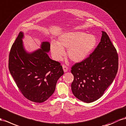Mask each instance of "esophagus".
<instances>
[{
    "label": "esophagus",
    "instance_id": "obj_1",
    "mask_svg": "<svg viewBox=\"0 0 126 126\" xmlns=\"http://www.w3.org/2000/svg\"><path fill=\"white\" fill-rule=\"evenodd\" d=\"M62 67H63V70H64V72H66L67 71V70H68V67H67L66 65H63Z\"/></svg>",
    "mask_w": 126,
    "mask_h": 126
}]
</instances>
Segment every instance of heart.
Segmentation results:
<instances>
[{"label":"heart","instance_id":"1","mask_svg":"<svg viewBox=\"0 0 126 126\" xmlns=\"http://www.w3.org/2000/svg\"><path fill=\"white\" fill-rule=\"evenodd\" d=\"M97 44L96 38L94 35L88 34L81 31L71 32L62 34L57 43H51L50 49L54 59L56 61L62 59L65 55L64 49H68L70 59L76 62L84 60Z\"/></svg>","mask_w":126,"mask_h":126}]
</instances>
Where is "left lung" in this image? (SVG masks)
Masks as SVG:
<instances>
[{"instance_id": "1", "label": "left lung", "mask_w": 126, "mask_h": 126, "mask_svg": "<svg viewBox=\"0 0 126 126\" xmlns=\"http://www.w3.org/2000/svg\"><path fill=\"white\" fill-rule=\"evenodd\" d=\"M102 32L101 41L93 52L71 67L73 95L80 101L91 103L99 99L115 78L118 55L109 35Z\"/></svg>"}]
</instances>
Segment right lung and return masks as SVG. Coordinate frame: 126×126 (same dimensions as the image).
<instances>
[{
	"mask_svg": "<svg viewBox=\"0 0 126 126\" xmlns=\"http://www.w3.org/2000/svg\"><path fill=\"white\" fill-rule=\"evenodd\" d=\"M20 32L9 55L8 68L17 87L25 98L35 103H42L52 95L58 79L64 74L62 66L52 60L47 53L49 42H43L41 49L31 53L24 49Z\"/></svg>",
	"mask_w": 126,
	"mask_h": 126,
	"instance_id": "right-lung-1",
	"label": "right lung"
}]
</instances>
